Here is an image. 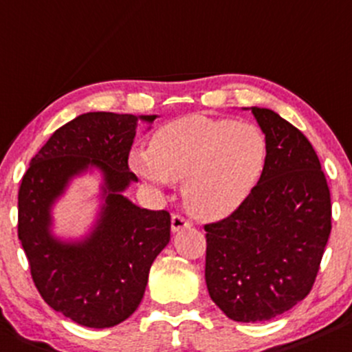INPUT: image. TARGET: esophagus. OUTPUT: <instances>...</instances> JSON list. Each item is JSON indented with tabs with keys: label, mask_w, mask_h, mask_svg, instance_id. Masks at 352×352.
Returning <instances> with one entry per match:
<instances>
[{
	"label": "esophagus",
	"mask_w": 352,
	"mask_h": 352,
	"mask_svg": "<svg viewBox=\"0 0 352 352\" xmlns=\"http://www.w3.org/2000/svg\"><path fill=\"white\" fill-rule=\"evenodd\" d=\"M191 226H192V223L189 219L183 218V216H179V214H173V218H171L173 232H179V231H183V229H188Z\"/></svg>",
	"instance_id": "obj_1"
}]
</instances>
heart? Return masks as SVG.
Here are the masks:
<instances>
[{
  "label": "heart",
  "instance_id": "b5f03b06",
  "mask_svg": "<svg viewBox=\"0 0 352 352\" xmlns=\"http://www.w3.org/2000/svg\"><path fill=\"white\" fill-rule=\"evenodd\" d=\"M267 155V138L256 124L195 114L157 129L151 149H133L129 168L160 191L183 181V199L192 214L223 219L250 199Z\"/></svg>",
  "mask_w": 352,
  "mask_h": 352
}]
</instances>
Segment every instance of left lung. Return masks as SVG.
I'll return each instance as SVG.
<instances>
[{
	"label": "left lung",
	"instance_id": "obj_1",
	"mask_svg": "<svg viewBox=\"0 0 352 352\" xmlns=\"http://www.w3.org/2000/svg\"><path fill=\"white\" fill-rule=\"evenodd\" d=\"M250 109L270 144L266 169L250 199L206 224V286L238 322L267 321L313 287L331 232V195L318 155L289 121Z\"/></svg>",
	"mask_w": 352,
	"mask_h": 352
}]
</instances>
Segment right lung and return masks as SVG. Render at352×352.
Here are the masks:
<instances>
[{
	"mask_svg": "<svg viewBox=\"0 0 352 352\" xmlns=\"http://www.w3.org/2000/svg\"><path fill=\"white\" fill-rule=\"evenodd\" d=\"M156 114L85 113L56 129L31 160L18 195V238L39 294L54 311L94 329L140 306L156 256L171 238L168 211L134 204L128 156L138 123ZM85 174L100 179L97 214L80 236L54 231V206Z\"/></svg>",
	"mask_w": 352,
	"mask_h": 352,
	"instance_id": "obj_1",
	"label": "right lung"
}]
</instances>
